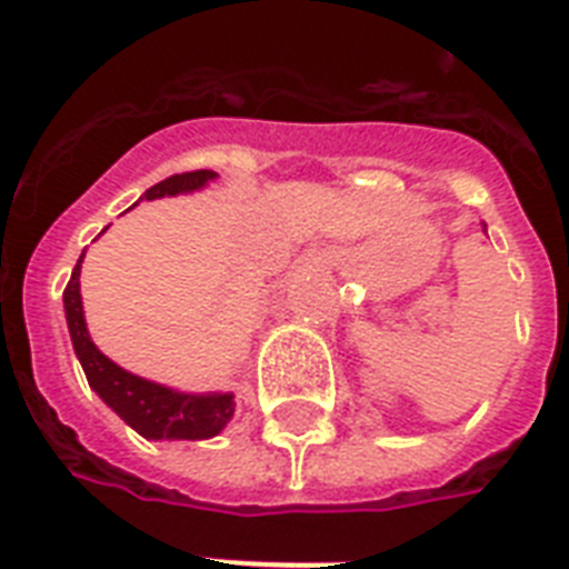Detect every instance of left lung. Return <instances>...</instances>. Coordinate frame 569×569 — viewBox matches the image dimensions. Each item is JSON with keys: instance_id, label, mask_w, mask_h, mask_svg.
Masks as SVG:
<instances>
[{"instance_id": "1", "label": "left lung", "mask_w": 569, "mask_h": 569, "mask_svg": "<svg viewBox=\"0 0 569 569\" xmlns=\"http://www.w3.org/2000/svg\"><path fill=\"white\" fill-rule=\"evenodd\" d=\"M482 230H485V233H488V228H485V221H482Z\"/></svg>"}]
</instances>
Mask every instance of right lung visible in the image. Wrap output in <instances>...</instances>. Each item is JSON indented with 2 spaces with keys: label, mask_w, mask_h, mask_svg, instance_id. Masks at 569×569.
<instances>
[{
  "label": "right lung",
  "mask_w": 569,
  "mask_h": 569,
  "mask_svg": "<svg viewBox=\"0 0 569 569\" xmlns=\"http://www.w3.org/2000/svg\"><path fill=\"white\" fill-rule=\"evenodd\" d=\"M216 178L219 174L212 169L172 174V178L146 189L142 198L154 201V198L166 196H189V192L204 189ZM81 262H84V253L78 257L72 277H69L67 292H63V312H67L69 339H72L78 362L84 368L90 389L133 432H140L149 441H207V438L219 436L237 409L233 391H204V395L178 391L172 386L124 371L122 365H117L96 348V341L90 339V330H87L84 303H81Z\"/></svg>",
  "instance_id": "1"
}]
</instances>
